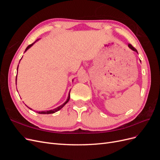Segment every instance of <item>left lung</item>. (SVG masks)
Listing matches in <instances>:
<instances>
[{
    "instance_id": "8db88e82",
    "label": "left lung",
    "mask_w": 160,
    "mask_h": 160,
    "mask_svg": "<svg viewBox=\"0 0 160 160\" xmlns=\"http://www.w3.org/2000/svg\"><path fill=\"white\" fill-rule=\"evenodd\" d=\"M128 47H129V49H132V51H135V52H138V51H137L136 49H135V48H134L132 45H131V44H129V45H128Z\"/></svg>"
}]
</instances>
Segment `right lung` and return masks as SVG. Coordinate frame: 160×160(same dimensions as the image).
I'll list each match as a JSON object with an SVG mask.
<instances>
[{
  "instance_id": "obj_1",
  "label": "right lung",
  "mask_w": 160,
  "mask_h": 160,
  "mask_svg": "<svg viewBox=\"0 0 160 160\" xmlns=\"http://www.w3.org/2000/svg\"><path fill=\"white\" fill-rule=\"evenodd\" d=\"M38 40H39V39H37L35 42H34L33 43H32V44H31V45H28V46L26 48V49H25V52H26L28 49H30V48H31V47L34 44H35V43L37 41H38ZM18 67H17V71H18ZM17 77H16V85H17ZM72 81H73V80H72ZM69 99H70V92H69V93L68 98H67V99L66 100V101H65V102L63 104H62L61 105L59 106V107L56 108L55 109H51V110H49V111H38V112L37 111V113H39V114H51V113H54L57 112V111H59L61 109H62V108H63L64 106H65V105L67 102H68ZM26 106H27V107L28 108H29L30 109H31V110H32V109H31V108H28L27 105H26Z\"/></svg>"
}]
</instances>
